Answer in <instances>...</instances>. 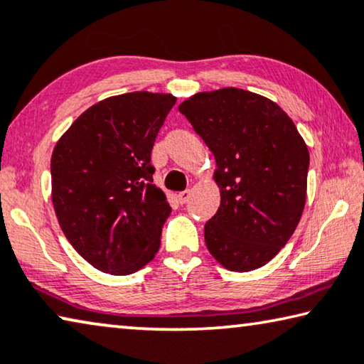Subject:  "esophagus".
Here are the masks:
<instances>
[{
  "instance_id": "esophagus-1",
  "label": "esophagus",
  "mask_w": 364,
  "mask_h": 364,
  "mask_svg": "<svg viewBox=\"0 0 364 364\" xmlns=\"http://www.w3.org/2000/svg\"><path fill=\"white\" fill-rule=\"evenodd\" d=\"M188 198H190V190H183V192L177 195V200H178V203H181V205L187 203Z\"/></svg>"
}]
</instances>
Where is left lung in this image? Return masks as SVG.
I'll return each instance as SVG.
<instances>
[{
	"label": "left lung",
	"mask_w": 364,
	"mask_h": 364,
	"mask_svg": "<svg viewBox=\"0 0 364 364\" xmlns=\"http://www.w3.org/2000/svg\"><path fill=\"white\" fill-rule=\"evenodd\" d=\"M215 156L221 205L205 225L210 254L231 272L264 267L303 215L309 151L278 104L237 87L198 92L178 105Z\"/></svg>",
	"instance_id": "obj_1"
}]
</instances>
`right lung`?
Masks as SVG:
<instances>
[{
  "label": "right lung",
  "mask_w": 364,
  "mask_h": 364,
  "mask_svg": "<svg viewBox=\"0 0 364 364\" xmlns=\"http://www.w3.org/2000/svg\"><path fill=\"white\" fill-rule=\"evenodd\" d=\"M176 97L136 91L94 104L52 154V201L61 231L82 259L130 275L154 259L171 215L153 183L151 149Z\"/></svg>",
  "instance_id": "obj_1"
}]
</instances>
